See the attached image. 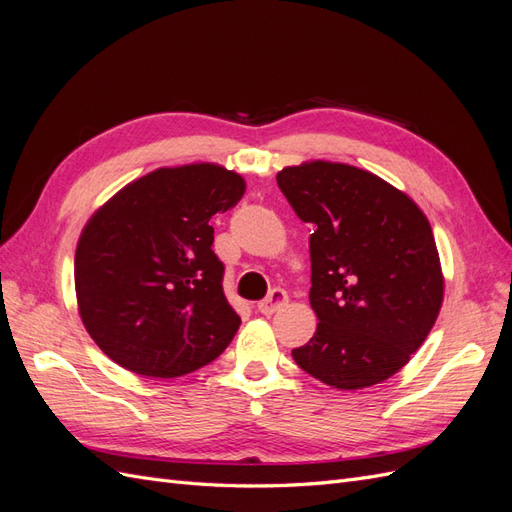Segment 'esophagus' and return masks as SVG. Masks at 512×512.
Returning <instances> with one entry per match:
<instances>
[{
	"label": "esophagus",
	"instance_id": "esophagus-1",
	"mask_svg": "<svg viewBox=\"0 0 512 512\" xmlns=\"http://www.w3.org/2000/svg\"><path fill=\"white\" fill-rule=\"evenodd\" d=\"M286 303H288L286 290L273 288V290L269 292V297L262 299V301L258 303V312L265 314V316H271V314H275V312H280L282 307H286Z\"/></svg>",
	"mask_w": 512,
	"mask_h": 512
}]
</instances>
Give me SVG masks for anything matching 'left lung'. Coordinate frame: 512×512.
Masks as SVG:
<instances>
[{"instance_id": "obj_1", "label": "left lung", "mask_w": 512, "mask_h": 512, "mask_svg": "<svg viewBox=\"0 0 512 512\" xmlns=\"http://www.w3.org/2000/svg\"><path fill=\"white\" fill-rule=\"evenodd\" d=\"M277 185L294 213L316 226L309 303L318 327L292 359L333 389L384 382L421 348L442 307L429 220L410 196L350 164L286 166Z\"/></svg>"}]
</instances>
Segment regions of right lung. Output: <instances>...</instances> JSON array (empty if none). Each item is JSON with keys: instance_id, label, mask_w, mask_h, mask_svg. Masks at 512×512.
I'll return each instance as SVG.
<instances>
[{"instance_id": "add662e5", "label": "right lung", "mask_w": 512, "mask_h": 512, "mask_svg": "<svg viewBox=\"0 0 512 512\" xmlns=\"http://www.w3.org/2000/svg\"><path fill=\"white\" fill-rule=\"evenodd\" d=\"M243 192V177L218 164L158 168L91 215L74 286L85 329L108 359L177 378L226 350L241 318L224 297L209 220Z\"/></svg>"}]
</instances>
